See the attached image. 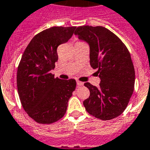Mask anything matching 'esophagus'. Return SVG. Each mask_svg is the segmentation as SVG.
Listing matches in <instances>:
<instances>
[{
	"mask_svg": "<svg viewBox=\"0 0 150 150\" xmlns=\"http://www.w3.org/2000/svg\"><path fill=\"white\" fill-rule=\"evenodd\" d=\"M83 84H84V83L81 82V81H76V85H77V86H83Z\"/></svg>",
	"mask_w": 150,
	"mask_h": 150,
	"instance_id": "1",
	"label": "esophagus"
}]
</instances>
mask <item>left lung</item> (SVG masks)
<instances>
[{"mask_svg":"<svg viewBox=\"0 0 150 150\" xmlns=\"http://www.w3.org/2000/svg\"><path fill=\"white\" fill-rule=\"evenodd\" d=\"M74 34L88 44L90 65L98 69L100 79L98 88L85 83L90 95L83 105L97 118H115L126 109L133 93L135 71L130 53L118 37L102 26H79Z\"/></svg>","mask_w":150,"mask_h":150,"instance_id":"obj_1","label":"left lung"}]
</instances>
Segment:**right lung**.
Returning <instances> with one entry per match:
<instances>
[{
    "instance_id": "add662e5",
    "label": "right lung",
    "mask_w": 150,
    "mask_h": 150,
    "mask_svg": "<svg viewBox=\"0 0 150 150\" xmlns=\"http://www.w3.org/2000/svg\"><path fill=\"white\" fill-rule=\"evenodd\" d=\"M75 26L52 27L40 32L26 47L18 65L17 91L27 114L40 124L63 117L76 88L74 79L55 78L51 70L58 60L57 47L67 42Z\"/></svg>"
}]
</instances>
